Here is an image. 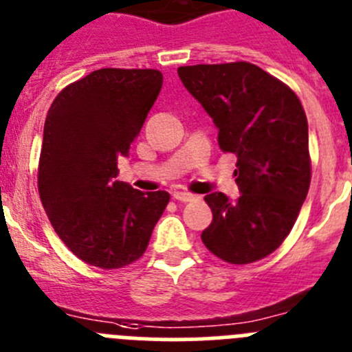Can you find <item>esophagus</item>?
I'll use <instances>...</instances> for the list:
<instances>
[{
	"instance_id": "esophagus-1",
	"label": "esophagus",
	"mask_w": 352,
	"mask_h": 352,
	"mask_svg": "<svg viewBox=\"0 0 352 352\" xmlns=\"http://www.w3.org/2000/svg\"><path fill=\"white\" fill-rule=\"evenodd\" d=\"M173 197L176 199V201H182V202H190L195 199V195L190 192H183V190H178V192L173 193Z\"/></svg>"
}]
</instances>
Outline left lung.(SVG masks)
<instances>
[{
    "label": "left lung",
    "instance_id": "obj_1",
    "mask_svg": "<svg viewBox=\"0 0 352 352\" xmlns=\"http://www.w3.org/2000/svg\"><path fill=\"white\" fill-rule=\"evenodd\" d=\"M178 75L212 118L221 150L237 155L241 195H206L212 221L202 243L228 263L256 262L281 246L307 197L304 108L289 87L250 63L183 66Z\"/></svg>",
    "mask_w": 352,
    "mask_h": 352
}]
</instances>
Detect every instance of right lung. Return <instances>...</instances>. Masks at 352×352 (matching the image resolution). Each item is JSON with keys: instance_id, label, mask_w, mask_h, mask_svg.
<instances>
[{"instance_id": "right-lung-1", "label": "right lung", "mask_w": 352, "mask_h": 352, "mask_svg": "<svg viewBox=\"0 0 352 352\" xmlns=\"http://www.w3.org/2000/svg\"><path fill=\"white\" fill-rule=\"evenodd\" d=\"M157 69L92 71L54 99L43 129L38 190L52 227L80 260L120 269L146 251L169 193L118 182L162 87Z\"/></svg>"}]
</instances>
